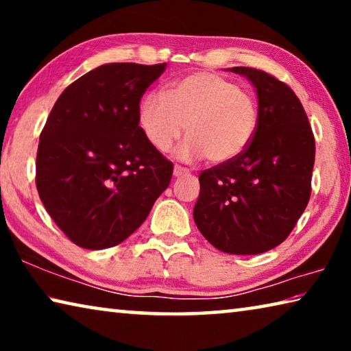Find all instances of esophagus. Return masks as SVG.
I'll return each instance as SVG.
<instances>
[{
    "label": "esophagus",
    "mask_w": 351,
    "mask_h": 351,
    "mask_svg": "<svg viewBox=\"0 0 351 351\" xmlns=\"http://www.w3.org/2000/svg\"><path fill=\"white\" fill-rule=\"evenodd\" d=\"M184 175H189V170L181 167V165H175L173 176H175V178H180V176H184Z\"/></svg>",
    "instance_id": "1"
}]
</instances>
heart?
<instances>
[{"label": "heart", "instance_id": "1", "mask_svg": "<svg viewBox=\"0 0 351 351\" xmlns=\"http://www.w3.org/2000/svg\"><path fill=\"white\" fill-rule=\"evenodd\" d=\"M138 123L154 150L169 152L186 130L189 139L178 150V158L226 164L252 142L258 105L234 80L198 71L169 83L164 97L147 93L139 100Z\"/></svg>", "mask_w": 351, "mask_h": 351}]
</instances>
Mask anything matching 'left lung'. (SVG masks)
I'll return each instance as SVG.
<instances>
[{
	"instance_id": "left-lung-1",
	"label": "left lung",
	"mask_w": 351,
	"mask_h": 351,
	"mask_svg": "<svg viewBox=\"0 0 351 351\" xmlns=\"http://www.w3.org/2000/svg\"><path fill=\"white\" fill-rule=\"evenodd\" d=\"M252 83L258 127L234 161L199 175L195 224L218 251L255 255L287 239L311 195L314 136L294 91L268 73L230 68Z\"/></svg>"
}]
</instances>
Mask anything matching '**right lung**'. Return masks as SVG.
<instances>
[{"label": "right lung", "mask_w": 351, "mask_h": 351, "mask_svg": "<svg viewBox=\"0 0 351 351\" xmlns=\"http://www.w3.org/2000/svg\"><path fill=\"white\" fill-rule=\"evenodd\" d=\"M165 63H106L64 90L40 134L37 190L68 239L105 249L128 239L169 187L173 164L148 144L138 105Z\"/></svg>", "instance_id": "right-lung-1"}]
</instances>
